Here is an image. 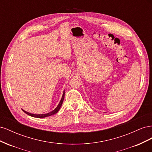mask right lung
I'll return each mask as SVG.
<instances>
[{
    "label": "right lung",
    "instance_id": "right-lung-1",
    "mask_svg": "<svg viewBox=\"0 0 152 152\" xmlns=\"http://www.w3.org/2000/svg\"><path fill=\"white\" fill-rule=\"evenodd\" d=\"M65 91H63V96H62V98L61 99V101L59 102L58 107L55 108L53 111L50 112L49 113H45V114H33V113H30L29 112H27L26 111H25V110H23V111L25 113H26L27 115H28L30 116H31V117H37V118H44V117H49L50 115H53L54 114H56L59 110V109H60L61 105L63 104V102L64 100V98H65Z\"/></svg>",
    "mask_w": 152,
    "mask_h": 152
}]
</instances>
